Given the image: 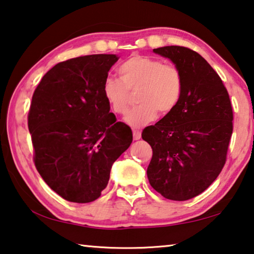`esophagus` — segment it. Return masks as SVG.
Here are the masks:
<instances>
[{
  "mask_svg": "<svg viewBox=\"0 0 254 254\" xmlns=\"http://www.w3.org/2000/svg\"><path fill=\"white\" fill-rule=\"evenodd\" d=\"M141 137V132L139 130H133V139L139 140Z\"/></svg>",
  "mask_w": 254,
  "mask_h": 254,
  "instance_id": "34e87169",
  "label": "esophagus"
}]
</instances>
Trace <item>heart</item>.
Listing matches in <instances>:
<instances>
[{
    "label": "heart",
    "mask_w": 254,
    "mask_h": 254,
    "mask_svg": "<svg viewBox=\"0 0 254 254\" xmlns=\"http://www.w3.org/2000/svg\"><path fill=\"white\" fill-rule=\"evenodd\" d=\"M119 74L121 79H105L103 96L114 113L126 115L130 107V92L140 88V106L127 114L128 126L143 127L157 118L158 112L167 115L178 105L183 94V76L177 67L149 56L133 55L120 66Z\"/></svg>",
    "instance_id": "1"
}]
</instances>
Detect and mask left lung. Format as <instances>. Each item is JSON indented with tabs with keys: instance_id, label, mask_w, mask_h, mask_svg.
<instances>
[{
	"instance_id": "obj_1",
	"label": "left lung",
	"mask_w": 254,
	"mask_h": 254,
	"mask_svg": "<svg viewBox=\"0 0 254 254\" xmlns=\"http://www.w3.org/2000/svg\"><path fill=\"white\" fill-rule=\"evenodd\" d=\"M153 53L182 72L183 94L171 113L142 132L153 152L148 179L165 198L187 200L207 189L224 167L233 111L220 76L199 54L180 46Z\"/></svg>"
}]
</instances>
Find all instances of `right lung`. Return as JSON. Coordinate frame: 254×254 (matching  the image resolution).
<instances>
[{"label":"right lung","mask_w":254,"mask_h":254,"mask_svg":"<svg viewBox=\"0 0 254 254\" xmlns=\"http://www.w3.org/2000/svg\"><path fill=\"white\" fill-rule=\"evenodd\" d=\"M117 55H89L59 63L33 93L28 127L34 165L46 184L72 203L101 196L112 165L130 147L132 131L115 122L103 84Z\"/></svg>","instance_id":"1"}]
</instances>
